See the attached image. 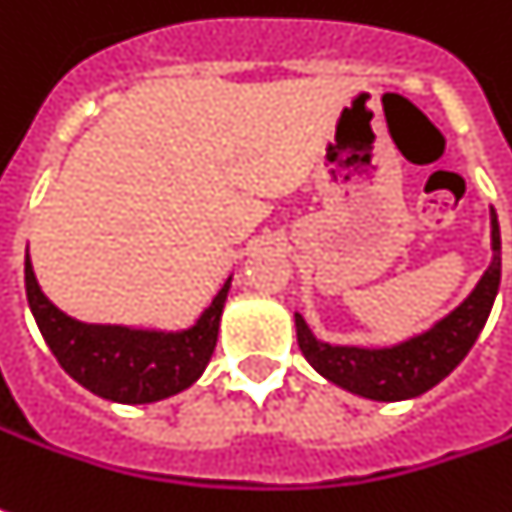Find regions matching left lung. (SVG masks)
<instances>
[{
    "label": "left lung",
    "instance_id": "1",
    "mask_svg": "<svg viewBox=\"0 0 512 512\" xmlns=\"http://www.w3.org/2000/svg\"><path fill=\"white\" fill-rule=\"evenodd\" d=\"M493 222V262L488 273L476 284L465 304H459L448 318L434 329L411 338L392 349H358V346H329L312 338L304 318L296 315L298 346L315 372L369 400H408L437 386L448 377L462 358L471 352L479 332L488 321L493 298L502 279V236L499 219L490 211Z\"/></svg>",
    "mask_w": 512,
    "mask_h": 512
}]
</instances>
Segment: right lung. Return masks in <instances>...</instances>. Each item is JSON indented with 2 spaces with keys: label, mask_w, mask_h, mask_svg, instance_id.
Instances as JSON below:
<instances>
[{
  "label": "right lung",
  "mask_w": 512,
  "mask_h": 512,
  "mask_svg": "<svg viewBox=\"0 0 512 512\" xmlns=\"http://www.w3.org/2000/svg\"><path fill=\"white\" fill-rule=\"evenodd\" d=\"M231 279L211 307L185 332H143L81 324L53 307L39 290L30 256L24 259V290L33 318L61 369L84 389L115 403H154L188 389L205 372L216 349L219 318Z\"/></svg>",
  "instance_id": "add662e5"
}]
</instances>
